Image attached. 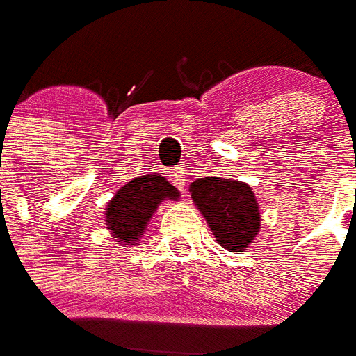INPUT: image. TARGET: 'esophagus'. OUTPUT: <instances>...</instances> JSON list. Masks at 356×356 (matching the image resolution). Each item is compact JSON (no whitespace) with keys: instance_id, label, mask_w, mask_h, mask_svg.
Returning a JSON list of instances; mask_svg holds the SVG:
<instances>
[{"instance_id":"esophagus-1","label":"esophagus","mask_w":356,"mask_h":356,"mask_svg":"<svg viewBox=\"0 0 356 356\" xmlns=\"http://www.w3.org/2000/svg\"><path fill=\"white\" fill-rule=\"evenodd\" d=\"M170 180H172V184H175L176 188L178 189H186V175L181 172V170H175L172 175H170Z\"/></svg>"}]
</instances>
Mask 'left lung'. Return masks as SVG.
Here are the masks:
<instances>
[{
    "instance_id": "obj_1",
    "label": "left lung",
    "mask_w": 356,
    "mask_h": 356,
    "mask_svg": "<svg viewBox=\"0 0 356 356\" xmlns=\"http://www.w3.org/2000/svg\"><path fill=\"white\" fill-rule=\"evenodd\" d=\"M191 199L207 218L213 236L229 251H242L259 232V204L250 186L225 178H199Z\"/></svg>"
}]
</instances>
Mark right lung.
<instances>
[{
    "instance_id": "obj_1",
    "label": "right lung",
    "mask_w": 356,
    "mask_h": 356,
    "mask_svg": "<svg viewBox=\"0 0 356 356\" xmlns=\"http://www.w3.org/2000/svg\"><path fill=\"white\" fill-rule=\"evenodd\" d=\"M165 199H178V189L163 176L144 175L125 184L108 202L106 225L114 238L135 244L157 204Z\"/></svg>"
}]
</instances>
